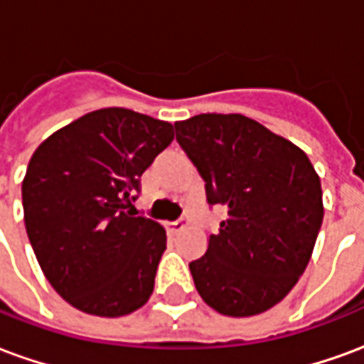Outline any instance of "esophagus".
I'll return each mask as SVG.
<instances>
[{
  "label": "esophagus",
  "instance_id": "obj_1",
  "mask_svg": "<svg viewBox=\"0 0 364 364\" xmlns=\"http://www.w3.org/2000/svg\"><path fill=\"white\" fill-rule=\"evenodd\" d=\"M185 228H187V220H185V218H181V220L177 222H167L166 224V230L169 234H177V232H181V230Z\"/></svg>",
  "mask_w": 364,
  "mask_h": 364
}]
</instances>
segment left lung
Masks as SVG:
<instances>
[{
	"mask_svg": "<svg viewBox=\"0 0 364 364\" xmlns=\"http://www.w3.org/2000/svg\"><path fill=\"white\" fill-rule=\"evenodd\" d=\"M177 142L226 208L206 253L191 261L198 294L222 316L245 318L289 294L312 257L323 218L312 161L244 114L205 112L175 122Z\"/></svg>",
	"mask_w": 364,
	"mask_h": 364,
	"instance_id": "obj_1",
	"label": "left lung"
}]
</instances>
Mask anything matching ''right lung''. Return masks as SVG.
Here are the masks:
<instances>
[{
  "mask_svg": "<svg viewBox=\"0 0 364 364\" xmlns=\"http://www.w3.org/2000/svg\"><path fill=\"white\" fill-rule=\"evenodd\" d=\"M173 136L171 122L107 107L56 130L31 156L25 228L44 277L68 304L120 318L150 300L166 230L128 208L140 175Z\"/></svg>",
  "mask_w": 364,
  "mask_h": 364,
  "instance_id": "1",
  "label": "right lung"
}]
</instances>
